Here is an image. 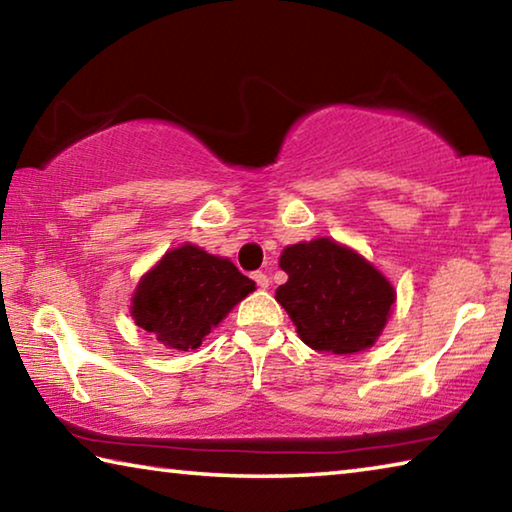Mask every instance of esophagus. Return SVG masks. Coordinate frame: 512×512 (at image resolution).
<instances>
[{"label":"esophagus","instance_id":"1","mask_svg":"<svg viewBox=\"0 0 512 512\" xmlns=\"http://www.w3.org/2000/svg\"><path fill=\"white\" fill-rule=\"evenodd\" d=\"M253 280L257 282V287H259V289H268V284H271V280H268V275H266V273H262V271L253 273Z\"/></svg>","mask_w":512,"mask_h":512}]
</instances>
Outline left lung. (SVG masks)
<instances>
[{"label": "left lung", "instance_id": "obj_1", "mask_svg": "<svg viewBox=\"0 0 512 512\" xmlns=\"http://www.w3.org/2000/svg\"><path fill=\"white\" fill-rule=\"evenodd\" d=\"M280 268L289 280L275 291L311 350L357 354L375 345L393 314L388 277L350 246L329 237L287 246Z\"/></svg>", "mask_w": 512, "mask_h": 512}]
</instances>
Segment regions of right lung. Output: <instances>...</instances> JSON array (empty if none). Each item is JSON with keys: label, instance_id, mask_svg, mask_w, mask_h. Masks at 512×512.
<instances>
[{"label": "right lung", "instance_id": "1", "mask_svg": "<svg viewBox=\"0 0 512 512\" xmlns=\"http://www.w3.org/2000/svg\"><path fill=\"white\" fill-rule=\"evenodd\" d=\"M253 291L255 282L228 257L183 244L167 250L140 277L131 316L164 348L189 352Z\"/></svg>", "mask_w": 512, "mask_h": 512}]
</instances>
